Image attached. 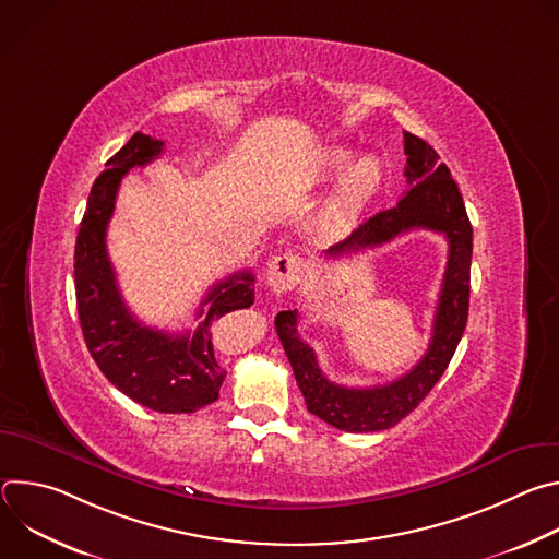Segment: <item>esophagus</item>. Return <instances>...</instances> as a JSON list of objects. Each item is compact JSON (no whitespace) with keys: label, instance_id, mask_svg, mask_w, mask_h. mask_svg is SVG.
Segmentation results:
<instances>
[{"label":"esophagus","instance_id":"esophagus-1","mask_svg":"<svg viewBox=\"0 0 559 559\" xmlns=\"http://www.w3.org/2000/svg\"><path fill=\"white\" fill-rule=\"evenodd\" d=\"M302 272H305L302 259L298 254H294V252H285V254H278V257H274L270 261L265 281H267V287L272 292L283 294V292L294 289L300 283Z\"/></svg>","mask_w":559,"mask_h":559}]
</instances>
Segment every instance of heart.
I'll return each mask as SVG.
<instances>
[{
    "mask_svg": "<svg viewBox=\"0 0 559 559\" xmlns=\"http://www.w3.org/2000/svg\"><path fill=\"white\" fill-rule=\"evenodd\" d=\"M352 154L343 147H334L328 152V168L330 173H341L347 164H349ZM382 181V168L376 162L373 156H362L358 158L356 164L349 166V170L345 173L336 201L332 205V212L336 218H349L354 214H358L369 201L371 197L378 192Z\"/></svg>",
    "mask_w": 559,
    "mask_h": 559,
    "instance_id": "1",
    "label": "heart"
}]
</instances>
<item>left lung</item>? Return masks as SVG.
<instances>
[{
  "mask_svg": "<svg viewBox=\"0 0 559 559\" xmlns=\"http://www.w3.org/2000/svg\"><path fill=\"white\" fill-rule=\"evenodd\" d=\"M405 177L409 183L405 197L393 207L367 218L325 254L338 259L365 248H378L412 229L444 234L449 259L427 354L412 371L393 382L362 389L343 386L321 371L313 349L298 336V311L287 309L276 316V334L292 362L309 414L349 433L384 431L407 418L442 378L466 328L473 227L462 194L449 168L440 164L438 152L427 141L405 132Z\"/></svg>",
  "mask_w": 559,
  "mask_h": 559,
  "instance_id": "8db88e82",
  "label": "left lung"
}]
</instances>
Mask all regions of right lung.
Returning a JSON list of instances; mask_svg holds the SVG:
<instances>
[{
    "label": "right lung",
    "instance_id": "add662e5",
    "mask_svg": "<svg viewBox=\"0 0 559 559\" xmlns=\"http://www.w3.org/2000/svg\"><path fill=\"white\" fill-rule=\"evenodd\" d=\"M162 150L164 141L136 132L93 183L74 246L76 311L91 356L121 393L158 414H192L216 401L225 378L212 328L221 316L254 302V276L236 272L216 283L197 313L210 305L203 321L188 334L145 328L130 313L108 259L106 229L121 179L154 162Z\"/></svg>",
    "mask_w": 559,
    "mask_h": 559
}]
</instances>
